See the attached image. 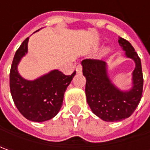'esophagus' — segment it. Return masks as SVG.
Here are the masks:
<instances>
[{"instance_id": "1", "label": "esophagus", "mask_w": 150, "mask_h": 150, "mask_svg": "<svg viewBox=\"0 0 150 150\" xmlns=\"http://www.w3.org/2000/svg\"><path fill=\"white\" fill-rule=\"evenodd\" d=\"M82 70H83L82 65H78L77 67H76V72H77V73H81V72H82Z\"/></svg>"}]
</instances>
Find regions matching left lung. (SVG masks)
<instances>
[{
  "instance_id": "1",
  "label": "left lung",
  "mask_w": 150,
  "mask_h": 150,
  "mask_svg": "<svg viewBox=\"0 0 150 150\" xmlns=\"http://www.w3.org/2000/svg\"><path fill=\"white\" fill-rule=\"evenodd\" d=\"M118 43L125 52V57L135 63L130 89L123 91L112 83L108 74L106 62L85 59L81 62L83 74L86 78L87 102L93 112L106 122H118L131 116L139 105L143 93L140 58L127 40L118 38Z\"/></svg>"
}]
</instances>
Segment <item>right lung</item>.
Segmentation results:
<instances>
[{
  "mask_svg": "<svg viewBox=\"0 0 150 150\" xmlns=\"http://www.w3.org/2000/svg\"><path fill=\"white\" fill-rule=\"evenodd\" d=\"M29 38L16 52L10 72V89L19 112L32 122H44L54 118L60 111L64 93L76 72L66 76L57 69L35 80H27L18 72L17 67L27 53Z\"/></svg>",
  "mask_w": 150,
  "mask_h": 150,
  "instance_id": "obj_1",
  "label": "right lung"
}]
</instances>
